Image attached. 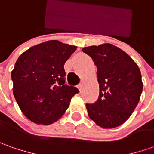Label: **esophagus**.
<instances>
[{"label":"esophagus","mask_w":154,"mask_h":154,"mask_svg":"<svg viewBox=\"0 0 154 154\" xmlns=\"http://www.w3.org/2000/svg\"><path fill=\"white\" fill-rule=\"evenodd\" d=\"M78 88H79V90H80V92H82V89H83V83H80V85L78 86Z\"/></svg>","instance_id":"esophagus-1"}]
</instances>
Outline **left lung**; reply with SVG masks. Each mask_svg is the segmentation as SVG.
Segmentation results:
<instances>
[{"mask_svg": "<svg viewBox=\"0 0 154 154\" xmlns=\"http://www.w3.org/2000/svg\"><path fill=\"white\" fill-rule=\"evenodd\" d=\"M97 66L99 96L86 103L89 117L99 127L120 126L132 115L143 89L137 64L121 49L110 44L82 49Z\"/></svg>", "mask_w": 154, "mask_h": 154, "instance_id": "left-lung-1", "label": "left lung"}]
</instances>
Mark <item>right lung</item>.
I'll use <instances>...</instances> for the list:
<instances>
[{
	"label": "right lung",
	"mask_w": 154,
	"mask_h": 154,
	"mask_svg": "<svg viewBox=\"0 0 154 154\" xmlns=\"http://www.w3.org/2000/svg\"><path fill=\"white\" fill-rule=\"evenodd\" d=\"M76 49L50 40L31 47L18 58L11 74L13 92L30 121L44 125L55 122L79 92L76 87L65 85L64 64Z\"/></svg>",
	"instance_id": "1"
}]
</instances>
